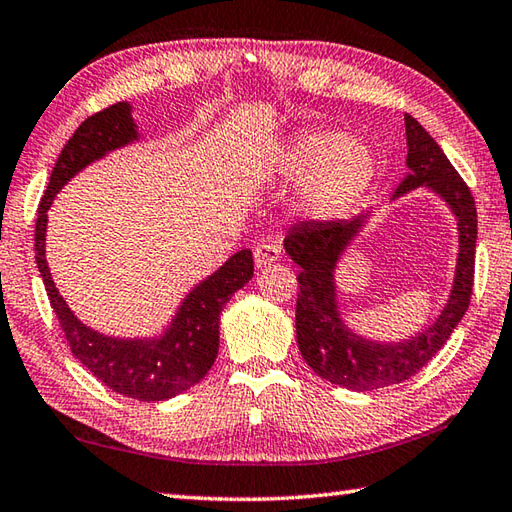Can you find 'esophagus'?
Listing matches in <instances>:
<instances>
[{
  "label": "esophagus",
  "instance_id": "34e87169",
  "mask_svg": "<svg viewBox=\"0 0 512 512\" xmlns=\"http://www.w3.org/2000/svg\"><path fill=\"white\" fill-rule=\"evenodd\" d=\"M279 255H282V248H279V244H259L255 248V266L266 268L270 264H275Z\"/></svg>",
  "mask_w": 512,
  "mask_h": 512
}]
</instances>
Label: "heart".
Here are the masks:
<instances>
[{
    "label": "heart",
    "mask_w": 512,
    "mask_h": 512,
    "mask_svg": "<svg viewBox=\"0 0 512 512\" xmlns=\"http://www.w3.org/2000/svg\"><path fill=\"white\" fill-rule=\"evenodd\" d=\"M275 168L286 179H299L297 206L306 215L330 219L368 193L377 175V155L359 135L304 130L282 146Z\"/></svg>",
    "instance_id": "b5f03b06"
}]
</instances>
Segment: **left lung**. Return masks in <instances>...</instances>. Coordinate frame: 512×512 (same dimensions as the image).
Listing matches in <instances>:
<instances>
[{
    "label": "left lung",
    "mask_w": 512,
    "mask_h": 512,
    "mask_svg": "<svg viewBox=\"0 0 512 512\" xmlns=\"http://www.w3.org/2000/svg\"><path fill=\"white\" fill-rule=\"evenodd\" d=\"M408 175L395 188L393 199L415 188L435 193L457 219V264L453 288L433 324L402 342H373L350 330L339 313L335 270L346 248L362 233L370 213L339 222H304L288 230L284 248L295 264L299 297L295 333L299 353L315 373L330 384L350 390H375L402 384L419 373L450 333L462 322L473 293L477 208L464 179L459 177L444 150L415 117L406 115Z\"/></svg>",
    "instance_id": "left-lung-1"
}]
</instances>
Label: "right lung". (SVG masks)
I'll use <instances>...</instances> for the list:
<instances>
[{
  "instance_id": "1",
  "label": "right lung",
  "mask_w": 512,
  "mask_h": 512,
  "mask_svg": "<svg viewBox=\"0 0 512 512\" xmlns=\"http://www.w3.org/2000/svg\"><path fill=\"white\" fill-rule=\"evenodd\" d=\"M137 139L139 126L128 102L95 113L75 130L59 153L37 208L35 262L44 279L50 306L79 362L119 395L139 402H164L202 382L210 366L215 364L219 350V313L228 299L253 279V253L250 248L239 250L213 275L202 279L184 297L162 335L133 339L110 337L79 322L50 277L46 262L48 210L59 190L77 173Z\"/></svg>"
}]
</instances>
